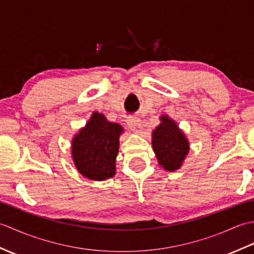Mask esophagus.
<instances>
[{
	"mask_svg": "<svg viewBox=\"0 0 254 254\" xmlns=\"http://www.w3.org/2000/svg\"><path fill=\"white\" fill-rule=\"evenodd\" d=\"M127 126H128V127H130L134 133H136V134L141 133L142 128H143L142 127V121L139 120L138 118L128 119V120H127Z\"/></svg>",
	"mask_w": 254,
	"mask_h": 254,
	"instance_id": "esophagus-1",
	"label": "esophagus"
}]
</instances>
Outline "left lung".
<instances>
[{
    "label": "left lung",
    "instance_id": "8db88e82",
    "mask_svg": "<svg viewBox=\"0 0 254 254\" xmlns=\"http://www.w3.org/2000/svg\"><path fill=\"white\" fill-rule=\"evenodd\" d=\"M159 120L160 123L152 132V146L161 168L174 172L183 165L190 150V143L168 115H161Z\"/></svg>",
    "mask_w": 254,
    "mask_h": 254
}]
</instances>
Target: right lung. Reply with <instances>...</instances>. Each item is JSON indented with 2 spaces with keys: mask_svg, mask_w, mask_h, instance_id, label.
I'll list each match as a JSON object with an SVG mask.
<instances>
[{
  "mask_svg": "<svg viewBox=\"0 0 254 254\" xmlns=\"http://www.w3.org/2000/svg\"><path fill=\"white\" fill-rule=\"evenodd\" d=\"M124 128L94 111L71 143L73 163L80 175L94 181H105L116 175V159Z\"/></svg>",
  "mask_w": 254,
  "mask_h": 254,
  "instance_id": "add662e5",
  "label": "right lung"
}]
</instances>
